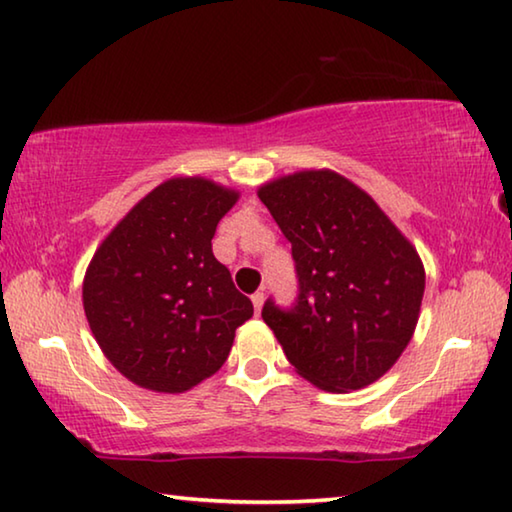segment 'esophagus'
<instances>
[{
  "label": "esophagus",
  "instance_id": "1",
  "mask_svg": "<svg viewBox=\"0 0 512 512\" xmlns=\"http://www.w3.org/2000/svg\"><path fill=\"white\" fill-rule=\"evenodd\" d=\"M250 300H253L255 314H259V311H262V305H264V293L257 291V293H253V296H250Z\"/></svg>",
  "mask_w": 512,
  "mask_h": 512
}]
</instances>
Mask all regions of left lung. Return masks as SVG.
Returning <instances> with one entry per match:
<instances>
[{
  "mask_svg": "<svg viewBox=\"0 0 512 512\" xmlns=\"http://www.w3.org/2000/svg\"><path fill=\"white\" fill-rule=\"evenodd\" d=\"M298 273V300H266L273 329L300 377L329 393L366 388L400 359L420 318L424 266L384 210L341 173L305 169L257 189Z\"/></svg>",
  "mask_w": 512,
  "mask_h": 512,
  "instance_id": "1",
  "label": "left lung"
}]
</instances>
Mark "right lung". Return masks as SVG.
<instances>
[{
  "label": "right lung",
  "mask_w": 512,
  "mask_h": 512,
  "mask_svg": "<svg viewBox=\"0 0 512 512\" xmlns=\"http://www.w3.org/2000/svg\"><path fill=\"white\" fill-rule=\"evenodd\" d=\"M239 201L201 176L164 180L101 241L83 277V309L101 352L155 393H185L228 359L253 302L212 253Z\"/></svg>",
  "instance_id": "add662e5"
}]
</instances>
